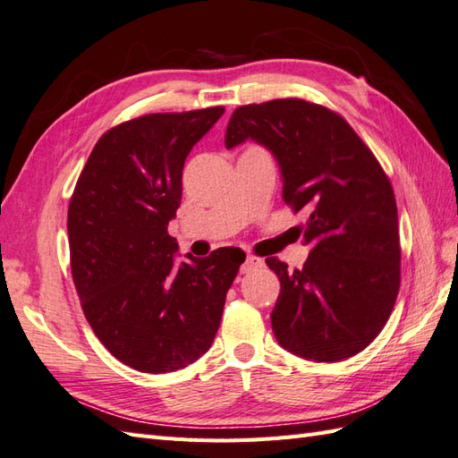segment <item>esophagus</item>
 <instances>
[{"instance_id": "esophagus-1", "label": "esophagus", "mask_w": 458, "mask_h": 458, "mask_svg": "<svg viewBox=\"0 0 458 458\" xmlns=\"http://www.w3.org/2000/svg\"><path fill=\"white\" fill-rule=\"evenodd\" d=\"M261 265H263L261 259H257V257H253V255H248V257H245V261L242 263V267H240V273L248 275V273L255 271V268H259Z\"/></svg>"}]
</instances>
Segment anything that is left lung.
Wrapping results in <instances>:
<instances>
[{
	"instance_id": "1",
	"label": "left lung",
	"mask_w": 458,
	"mask_h": 458,
	"mask_svg": "<svg viewBox=\"0 0 458 458\" xmlns=\"http://www.w3.org/2000/svg\"><path fill=\"white\" fill-rule=\"evenodd\" d=\"M245 140L276 158L283 197L306 210L308 261L268 257L280 280L271 313L278 344L313 361L358 354L381 333L401 286L396 201L377 158L341 115L300 98L240 106L226 148Z\"/></svg>"
}]
</instances>
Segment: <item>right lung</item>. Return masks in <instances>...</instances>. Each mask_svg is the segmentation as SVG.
<instances>
[{
  "instance_id": "right-lung-1",
  "label": "right lung",
  "mask_w": 458,
  "mask_h": 458,
  "mask_svg": "<svg viewBox=\"0 0 458 458\" xmlns=\"http://www.w3.org/2000/svg\"><path fill=\"white\" fill-rule=\"evenodd\" d=\"M222 114H148L112 127L69 201L72 273L85 318L137 371L168 373L205 354L245 261L238 248H222L175 265L178 242L168 236L185 158Z\"/></svg>"
}]
</instances>
